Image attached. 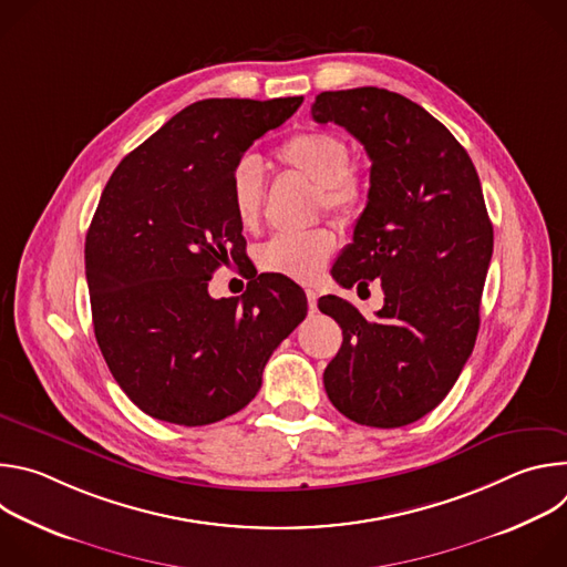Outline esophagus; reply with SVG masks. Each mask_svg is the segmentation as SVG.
<instances>
[{
  "label": "esophagus",
  "mask_w": 567,
  "mask_h": 567,
  "mask_svg": "<svg viewBox=\"0 0 567 567\" xmlns=\"http://www.w3.org/2000/svg\"><path fill=\"white\" fill-rule=\"evenodd\" d=\"M305 296H307V305H309V309L313 311L316 309V300H318V296H316V291H311V289H307L305 291Z\"/></svg>",
  "instance_id": "1"
}]
</instances>
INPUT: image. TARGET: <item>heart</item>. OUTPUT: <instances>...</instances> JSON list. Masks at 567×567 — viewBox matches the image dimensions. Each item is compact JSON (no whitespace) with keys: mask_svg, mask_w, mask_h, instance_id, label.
I'll return each mask as SVG.
<instances>
[{"mask_svg":"<svg viewBox=\"0 0 567 567\" xmlns=\"http://www.w3.org/2000/svg\"><path fill=\"white\" fill-rule=\"evenodd\" d=\"M276 158L318 186L320 208L350 217L361 206L365 195L363 179L350 168L352 150L343 136L326 130L298 132L276 147ZM228 197L237 224L245 230H256L265 199L262 173L256 161L245 158L233 171ZM334 247L337 239L330 228L276 235L260 249L258 262L269 274L309 282L332 258Z\"/></svg>","mask_w":567,"mask_h":567,"instance_id":"heart-1","label":"heart"}]
</instances>
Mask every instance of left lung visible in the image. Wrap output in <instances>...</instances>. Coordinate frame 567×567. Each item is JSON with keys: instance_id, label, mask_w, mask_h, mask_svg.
Wrapping results in <instances>:
<instances>
[{"instance_id": "8db88e82", "label": "left lung", "mask_w": 567, "mask_h": 567, "mask_svg": "<svg viewBox=\"0 0 567 567\" xmlns=\"http://www.w3.org/2000/svg\"><path fill=\"white\" fill-rule=\"evenodd\" d=\"M311 118L346 127L372 161L368 204L332 276L346 289L377 278L385 296L372 320L339 296L318 300L343 330L322 383L348 420L406 426L449 394L473 352L494 226L466 150L406 96L322 92Z\"/></svg>"}]
</instances>
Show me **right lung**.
<instances>
[{"instance_id":"1","label":"right lung","mask_w":567,"mask_h":567,"mask_svg":"<svg viewBox=\"0 0 567 567\" xmlns=\"http://www.w3.org/2000/svg\"><path fill=\"white\" fill-rule=\"evenodd\" d=\"M300 103H193L130 152L101 195L85 239L94 334L121 390L154 420L206 426L245 409L307 313L305 291L278 274H254L241 298L208 296L217 267L247 262L230 175Z\"/></svg>"}]
</instances>
